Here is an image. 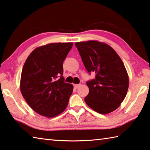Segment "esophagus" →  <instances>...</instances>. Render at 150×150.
I'll use <instances>...</instances> for the list:
<instances>
[{"mask_svg":"<svg viewBox=\"0 0 150 150\" xmlns=\"http://www.w3.org/2000/svg\"><path fill=\"white\" fill-rule=\"evenodd\" d=\"M80 85H81V84H73V86H74V87H75V88H78V87H79V86Z\"/></svg>","mask_w":150,"mask_h":150,"instance_id":"esophagus-1","label":"esophagus"}]
</instances>
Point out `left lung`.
<instances>
[{
	"label": "left lung",
	"instance_id": "1",
	"mask_svg": "<svg viewBox=\"0 0 150 150\" xmlns=\"http://www.w3.org/2000/svg\"><path fill=\"white\" fill-rule=\"evenodd\" d=\"M88 73L96 77L87 81L89 93L84 98L96 112L108 114L120 106L129 88V76L123 62L110 45L97 40L75 43Z\"/></svg>",
	"mask_w": 150,
	"mask_h": 150
}]
</instances>
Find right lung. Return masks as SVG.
I'll use <instances>...</instances> for the list:
<instances>
[{
    "mask_svg": "<svg viewBox=\"0 0 150 150\" xmlns=\"http://www.w3.org/2000/svg\"><path fill=\"white\" fill-rule=\"evenodd\" d=\"M73 42L50 43L37 47L23 65L20 91L35 112L54 117L67 108L73 86L64 82L63 62Z\"/></svg>",
    "mask_w": 150,
    "mask_h": 150,
    "instance_id": "right-lung-1",
    "label": "right lung"
}]
</instances>
